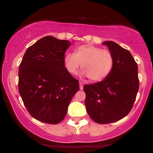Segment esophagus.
<instances>
[{
	"label": "esophagus",
	"instance_id": "esophagus-1",
	"mask_svg": "<svg viewBox=\"0 0 153 153\" xmlns=\"http://www.w3.org/2000/svg\"><path fill=\"white\" fill-rule=\"evenodd\" d=\"M82 88H83V83L82 82H80V89L82 90Z\"/></svg>",
	"mask_w": 153,
	"mask_h": 153
}]
</instances>
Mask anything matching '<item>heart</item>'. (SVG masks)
Masks as SVG:
<instances>
[{
    "label": "heart",
    "mask_w": 153,
    "mask_h": 153,
    "mask_svg": "<svg viewBox=\"0 0 153 153\" xmlns=\"http://www.w3.org/2000/svg\"><path fill=\"white\" fill-rule=\"evenodd\" d=\"M80 64L82 75L91 81H101L111 71L114 57L107 50L92 45H82L75 49V53L68 52L64 57L65 67L70 74H77Z\"/></svg>",
    "instance_id": "obj_1"
}]
</instances>
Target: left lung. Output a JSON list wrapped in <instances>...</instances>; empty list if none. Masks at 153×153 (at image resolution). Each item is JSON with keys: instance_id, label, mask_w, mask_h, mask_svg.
<instances>
[{"instance_id": "left-lung-1", "label": "left lung", "mask_w": 153, "mask_h": 153, "mask_svg": "<svg viewBox=\"0 0 153 153\" xmlns=\"http://www.w3.org/2000/svg\"><path fill=\"white\" fill-rule=\"evenodd\" d=\"M114 57L111 73L102 81L85 85V107L98 124L120 120L130 112L139 90L138 67L130 52L111 41L103 42Z\"/></svg>"}]
</instances>
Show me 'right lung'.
I'll return each mask as SVG.
<instances>
[{"mask_svg": "<svg viewBox=\"0 0 153 153\" xmlns=\"http://www.w3.org/2000/svg\"><path fill=\"white\" fill-rule=\"evenodd\" d=\"M68 40L47 36L26 51L19 68V91L31 117L57 124L64 119L79 81L64 65Z\"/></svg>", "mask_w": 153, "mask_h": 153, "instance_id": "right-lung-1", "label": "right lung"}]
</instances>
